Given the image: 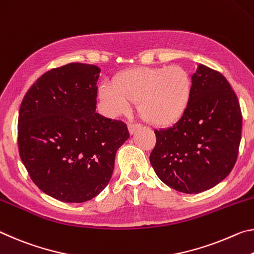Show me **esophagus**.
<instances>
[{
	"label": "esophagus",
	"mask_w": 254,
	"mask_h": 254,
	"mask_svg": "<svg viewBox=\"0 0 254 254\" xmlns=\"http://www.w3.org/2000/svg\"><path fill=\"white\" fill-rule=\"evenodd\" d=\"M140 127H142V125H140V124H136V123H129V124H128V130H129L130 134H134V132L137 129H139Z\"/></svg>",
	"instance_id": "1"
}]
</instances>
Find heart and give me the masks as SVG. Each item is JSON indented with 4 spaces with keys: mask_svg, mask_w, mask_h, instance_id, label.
Returning <instances> with one entry per match:
<instances>
[{
    "mask_svg": "<svg viewBox=\"0 0 254 254\" xmlns=\"http://www.w3.org/2000/svg\"><path fill=\"white\" fill-rule=\"evenodd\" d=\"M191 95L192 78L179 65L127 70L114 84H105L99 90L100 99L112 115L126 114L132 102H137L142 117L157 127L171 126L184 117Z\"/></svg>",
    "mask_w": 254,
    "mask_h": 254,
    "instance_id": "heart-1",
    "label": "heart"
}]
</instances>
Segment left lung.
Returning a JSON list of instances; mask_svg holds the SVG:
<instances>
[{
    "label": "left lung",
    "mask_w": 254,
    "mask_h": 254,
    "mask_svg": "<svg viewBox=\"0 0 254 254\" xmlns=\"http://www.w3.org/2000/svg\"><path fill=\"white\" fill-rule=\"evenodd\" d=\"M190 105L178 123L154 130L149 161L170 188L198 193L223 181L238 160L242 112L222 73L199 64L192 75Z\"/></svg>",
    "instance_id": "8db88e82"
}]
</instances>
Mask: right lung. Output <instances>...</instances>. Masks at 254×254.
I'll return each mask as SVG.
<instances>
[{
  "label": "right lung",
  "instance_id": "obj_1",
  "mask_svg": "<svg viewBox=\"0 0 254 254\" xmlns=\"http://www.w3.org/2000/svg\"><path fill=\"white\" fill-rule=\"evenodd\" d=\"M98 66L70 63L41 75L20 106L18 146L38 188L64 202H84L109 184L126 124L95 112Z\"/></svg>",
  "mask_w": 254,
  "mask_h": 254
}]
</instances>
